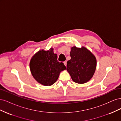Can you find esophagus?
<instances>
[{
  "mask_svg": "<svg viewBox=\"0 0 121 121\" xmlns=\"http://www.w3.org/2000/svg\"><path fill=\"white\" fill-rule=\"evenodd\" d=\"M64 65H65V66L66 67V66H67V61H64Z\"/></svg>",
  "mask_w": 121,
  "mask_h": 121,
  "instance_id": "obj_1",
  "label": "esophagus"
}]
</instances>
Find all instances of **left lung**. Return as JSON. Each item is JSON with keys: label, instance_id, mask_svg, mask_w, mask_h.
Returning <instances> with one entry per match:
<instances>
[{"label": "left lung", "instance_id": "1", "mask_svg": "<svg viewBox=\"0 0 121 121\" xmlns=\"http://www.w3.org/2000/svg\"><path fill=\"white\" fill-rule=\"evenodd\" d=\"M71 60L67 61V70L73 81L79 84L88 82L92 77L96 67V58L85 47H73Z\"/></svg>", "mask_w": 121, "mask_h": 121}]
</instances>
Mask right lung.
I'll return each instance as SVG.
<instances>
[{
  "instance_id": "obj_1",
  "label": "right lung",
  "mask_w": 121,
  "mask_h": 121,
  "mask_svg": "<svg viewBox=\"0 0 121 121\" xmlns=\"http://www.w3.org/2000/svg\"><path fill=\"white\" fill-rule=\"evenodd\" d=\"M53 49L39 51L33 56L30 63V70L35 79L44 86L52 85L56 81L61 71L66 69L64 63L57 61Z\"/></svg>"
}]
</instances>
